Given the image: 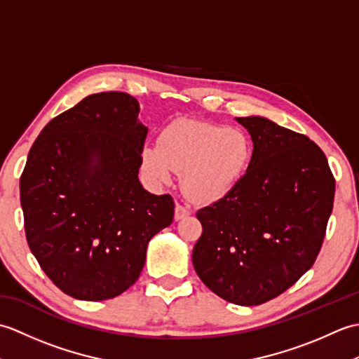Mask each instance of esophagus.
<instances>
[{
	"label": "esophagus",
	"instance_id": "obj_1",
	"mask_svg": "<svg viewBox=\"0 0 359 359\" xmlns=\"http://www.w3.org/2000/svg\"><path fill=\"white\" fill-rule=\"evenodd\" d=\"M191 215V210H189L188 205L185 203H180L177 202L175 203V211H174V217L175 220H180V219H185L187 216Z\"/></svg>",
	"mask_w": 359,
	"mask_h": 359
}]
</instances>
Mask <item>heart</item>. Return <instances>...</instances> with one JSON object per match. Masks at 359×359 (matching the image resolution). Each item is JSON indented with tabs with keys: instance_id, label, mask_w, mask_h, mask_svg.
<instances>
[{
	"instance_id": "b5f03b06",
	"label": "heart",
	"mask_w": 359,
	"mask_h": 359,
	"mask_svg": "<svg viewBox=\"0 0 359 359\" xmlns=\"http://www.w3.org/2000/svg\"><path fill=\"white\" fill-rule=\"evenodd\" d=\"M251 157L247 134L236 128L177 120L160 135L158 147H147L144 168L157 182L182 172V187L196 201L210 202L238 184Z\"/></svg>"
}]
</instances>
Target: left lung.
Instances as JSON below:
<instances>
[{
	"label": "left lung",
	"instance_id": "8db88e82",
	"mask_svg": "<svg viewBox=\"0 0 359 359\" xmlns=\"http://www.w3.org/2000/svg\"><path fill=\"white\" fill-rule=\"evenodd\" d=\"M253 142L245 174L197 211V276L238 306H259L309 271L333 210L334 179L321 148L274 121L238 117Z\"/></svg>",
	"mask_w": 359,
	"mask_h": 359
}]
</instances>
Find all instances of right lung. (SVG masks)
Returning a JSON list of instances; mask_svg holds the SVG:
<instances>
[{
    "mask_svg": "<svg viewBox=\"0 0 359 359\" xmlns=\"http://www.w3.org/2000/svg\"><path fill=\"white\" fill-rule=\"evenodd\" d=\"M137 98L88 95L52 118L20 179L29 248L62 292L81 301L121 294L139 279L147 247L170 226L174 201L139 180L148 128Z\"/></svg>",
    "mask_w": 359,
    "mask_h": 359,
    "instance_id": "add662e5",
    "label": "right lung"
}]
</instances>
